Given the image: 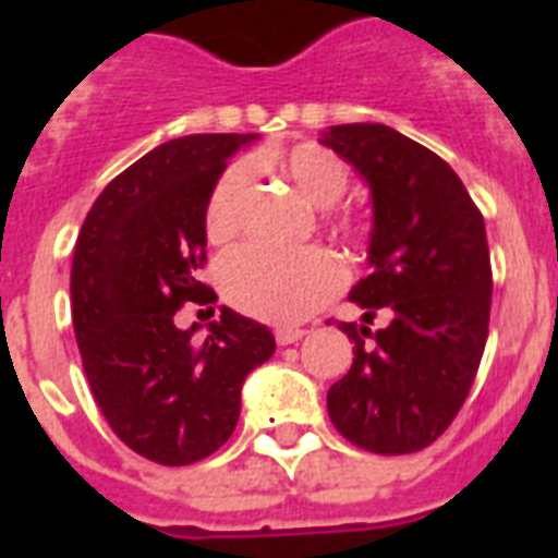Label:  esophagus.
<instances>
[{
	"label": "esophagus",
	"instance_id": "esophagus-1",
	"mask_svg": "<svg viewBox=\"0 0 558 558\" xmlns=\"http://www.w3.org/2000/svg\"><path fill=\"white\" fill-rule=\"evenodd\" d=\"M306 336V330H298V327H280V330H275V339H278V344H295V341H301Z\"/></svg>",
	"mask_w": 558,
	"mask_h": 558
}]
</instances>
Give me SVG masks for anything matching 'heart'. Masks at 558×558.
Wrapping results in <instances>:
<instances>
[{"label": "heart", "instance_id": "b5f03b06", "mask_svg": "<svg viewBox=\"0 0 558 558\" xmlns=\"http://www.w3.org/2000/svg\"><path fill=\"white\" fill-rule=\"evenodd\" d=\"M283 177L315 208H332L350 187L348 165L318 144H298L283 156H269ZM252 170L231 165L217 179L205 208V231L214 243H226L243 228ZM219 283L231 304L245 315L271 324L306 322L344 283V266L322 245L275 252L266 245H243L219 266Z\"/></svg>", "mask_w": 558, "mask_h": 558}]
</instances>
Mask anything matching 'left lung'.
Returning a JSON list of instances; mask_svg holds the SVG:
<instances>
[{"instance_id": "left-lung-1", "label": "left lung", "mask_w": 558, "mask_h": 558, "mask_svg": "<svg viewBox=\"0 0 558 558\" xmlns=\"http://www.w3.org/2000/svg\"><path fill=\"white\" fill-rule=\"evenodd\" d=\"M322 144L371 187V275L350 289L365 324H341L353 365L327 390L341 437L376 454L432 446L458 416L489 332L493 266L458 173L385 124H339ZM381 308L389 324L371 333Z\"/></svg>"}]
</instances>
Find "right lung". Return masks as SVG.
I'll use <instances>...</instances> for the list:
<instances>
[{
    "mask_svg": "<svg viewBox=\"0 0 558 558\" xmlns=\"http://www.w3.org/2000/svg\"><path fill=\"white\" fill-rule=\"evenodd\" d=\"M257 135L173 138L104 187L72 260V322L92 397L142 458L187 466L240 420L245 376L275 353L269 327L219 306L205 341L179 330V306L214 304L199 280L205 208L228 159Z\"/></svg>",
    "mask_w": 558,
    "mask_h": 558,
    "instance_id": "1",
    "label": "right lung"
}]
</instances>
